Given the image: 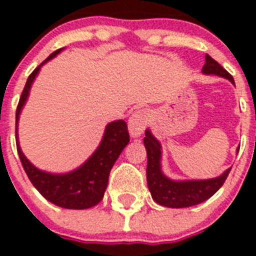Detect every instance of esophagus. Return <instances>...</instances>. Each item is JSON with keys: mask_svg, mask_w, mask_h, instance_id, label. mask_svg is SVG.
Returning a JSON list of instances; mask_svg holds the SVG:
<instances>
[{"mask_svg": "<svg viewBox=\"0 0 256 256\" xmlns=\"http://www.w3.org/2000/svg\"><path fill=\"white\" fill-rule=\"evenodd\" d=\"M148 124V112L144 108L136 110L130 116L128 120V130H130V136L133 138H137L144 133V128Z\"/></svg>", "mask_w": 256, "mask_h": 256, "instance_id": "34e87169", "label": "esophagus"}]
</instances>
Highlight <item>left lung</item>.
Segmentation results:
<instances>
[{"instance_id": "1", "label": "left lung", "mask_w": 256, "mask_h": 256, "mask_svg": "<svg viewBox=\"0 0 256 256\" xmlns=\"http://www.w3.org/2000/svg\"><path fill=\"white\" fill-rule=\"evenodd\" d=\"M204 74H214L234 83V76L209 55L205 56ZM144 148L148 151V186L154 201L168 208H188L212 198L227 180L230 168L216 178L200 180H173L162 170V144L148 130L144 132Z\"/></svg>"}]
</instances>
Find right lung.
Masks as SVG:
<instances>
[{"instance_id":"add662e5","label":"right lung","mask_w":256,"mask_h":256,"mask_svg":"<svg viewBox=\"0 0 256 256\" xmlns=\"http://www.w3.org/2000/svg\"><path fill=\"white\" fill-rule=\"evenodd\" d=\"M61 51L62 48L52 52L28 76L16 108V148L26 176L46 200L65 209H88L102 200L112 165L130 142V133L126 122L115 120L108 123L100 146L88 158L87 162H83L76 170L64 174L47 173L36 168L22 154L18 141L19 115L22 106L26 105L32 84L34 82L40 66L55 58Z\"/></svg>"}]
</instances>
